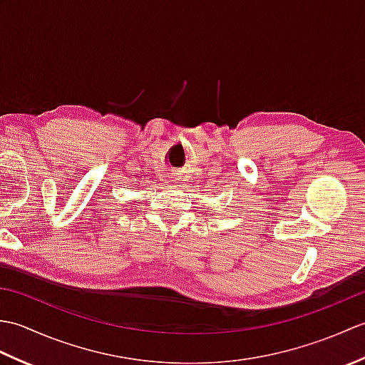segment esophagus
Wrapping results in <instances>:
<instances>
[{
	"label": "esophagus",
	"instance_id": "obj_1",
	"mask_svg": "<svg viewBox=\"0 0 365 365\" xmlns=\"http://www.w3.org/2000/svg\"><path fill=\"white\" fill-rule=\"evenodd\" d=\"M178 180H180V178H178V177H170V183H173V185H175V183H178Z\"/></svg>",
	"mask_w": 365,
	"mask_h": 365
}]
</instances>
